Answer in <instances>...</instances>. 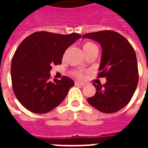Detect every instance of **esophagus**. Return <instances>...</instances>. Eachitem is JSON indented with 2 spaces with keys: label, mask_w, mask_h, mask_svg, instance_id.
<instances>
[{
  "label": "esophagus",
  "mask_w": 148,
  "mask_h": 148,
  "mask_svg": "<svg viewBox=\"0 0 148 148\" xmlns=\"http://www.w3.org/2000/svg\"><path fill=\"white\" fill-rule=\"evenodd\" d=\"M75 85H76V86H85V83H84V82H75Z\"/></svg>",
  "instance_id": "obj_1"
}]
</instances>
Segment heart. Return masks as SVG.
<instances>
[{
    "instance_id": "b5f03b06",
    "label": "heart",
    "mask_w": 148,
    "mask_h": 148,
    "mask_svg": "<svg viewBox=\"0 0 148 148\" xmlns=\"http://www.w3.org/2000/svg\"><path fill=\"white\" fill-rule=\"evenodd\" d=\"M82 48H83V51L85 52V54L86 53V52L90 51V50H92V49L94 48H97V46L92 42H84L83 44H82ZM73 74H74V76H75L76 77H78V78H82V77H83L84 74L83 72L82 71H76L73 72Z\"/></svg>"
}]
</instances>
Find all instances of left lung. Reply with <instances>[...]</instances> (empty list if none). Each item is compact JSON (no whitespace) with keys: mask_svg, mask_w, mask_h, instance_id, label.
Returning <instances> with one entry per match:
<instances>
[{"mask_svg":"<svg viewBox=\"0 0 148 148\" xmlns=\"http://www.w3.org/2000/svg\"><path fill=\"white\" fill-rule=\"evenodd\" d=\"M82 38L98 42L102 55L98 77H106V83L93 84L96 93L89 97L90 105L105 113H112L127 106L136 89L139 72L136 55L132 46L114 31L87 33Z\"/></svg>","mask_w":148,"mask_h":148,"instance_id":"1","label":"left lung"}]
</instances>
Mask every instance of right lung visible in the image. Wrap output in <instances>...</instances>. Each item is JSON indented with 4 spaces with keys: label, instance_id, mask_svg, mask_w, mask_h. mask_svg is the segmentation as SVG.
I'll return each instance as SVG.
<instances>
[{
    "label": "right lung",
    "instance_id": "obj_1",
    "mask_svg": "<svg viewBox=\"0 0 148 148\" xmlns=\"http://www.w3.org/2000/svg\"><path fill=\"white\" fill-rule=\"evenodd\" d=\"M68 35L37 32L21 42L12 59V90L25 109L35 113L51 111L65 99L74 81L63 76L50 81L53 65H60L65 51L81 38Z\"/></svg>",
    "mask_w": 148,
    "mask_h": 148
}]
</instances>
